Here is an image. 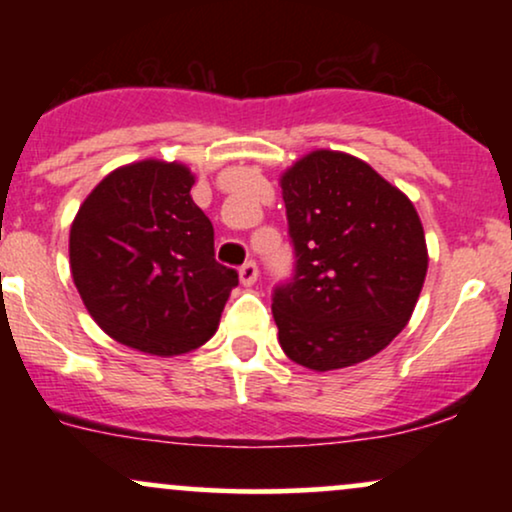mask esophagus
I'll return each instance as SVG.
<instances>
[{
    "label": "esophagus",
    "mask_w": 512,
    "mask_h": 512,
    "mask_svg": "<svg viewBox=\"0 0 512 512\" xmlns=\"http://www.w3.org/2000/svg\"><path fill=\"white\" fill-rule=\"evenodd\" d=\"M240 284L243 286H252L257 281V276H260V269H257L255 262H245L243 267H240Z\"/></svg>",
    "instance_id": "obj_1"
}]
</instances>
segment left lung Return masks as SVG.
I'll return each mask as SVG.
<instances>
[{
    "label": "left lung",
    "instance_id": "obj_1",
    "mask_svg": "<svg viewBox=\"0 0 512 512\" xmlns=\"http://www.w3.org/2000/svg\"><path fill=\"white\" fill-rule=\"evenodd\" d=\"M296 276L274 291L284 354L315 373L349 368L407 327L428 272L411 199L361 158L315 149L279 178Z\"/></svg>",
    "mask_w": 512,
    "mask_h": 512
}]
</instances>
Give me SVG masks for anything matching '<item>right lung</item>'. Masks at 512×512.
Listing matches in <instances>:
<instances>
[{"label": "right lung", "mask_w": 512, "mask_h": 512, "mask_svg": "<svg viewBox=\"0 0 512 512\" xmlns=\"http://www.w3.org/2000/svg\"><path fill=\"white\" fill-rule=\"evenodd\" d=\"M185 163L144 158L91 190L69 231L81 301L115 342L149 356L207 344L238 274L214 257V226L192 202Z\"/></svg>", "instance_id": "right-lung-1"}]
</instances>
